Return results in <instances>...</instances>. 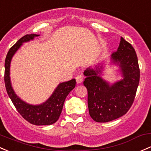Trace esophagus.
Instances as JSON below:
<instances>
[{
    "mask_svg": "<svg viewBox=\"0 0 151 151\" xmlns=\"http://www.w3.org/2000/svg\"><path fill=\"white\" fill-rule=\"evenodd\" d=\"M84 80V76L82 75V74H77V77H76V80H77V83H81V82H82V81Z\"/></svg>",
    "mask_w": 151,
    "mask_h": 151,
    "instance_id": "esophagus-1",
    "label": "esophagus"
}]
</instances>
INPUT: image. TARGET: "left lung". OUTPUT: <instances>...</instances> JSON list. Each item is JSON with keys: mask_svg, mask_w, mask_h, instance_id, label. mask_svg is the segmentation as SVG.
Instances as JSON below:
<instances>
[{"mask_svg": "<svg viewBox=\"0 0 151 151\" xmlns=\"http://www.w3.org/2000/svg\"><path fill=\"white\" fill-rule=\"evenodd\" d=\"M119 63L124 79L110 86L98 75L101 71L88 69L84 74V85L88 89L89 114L97 122H109L127 114L134 101L139 82L138 60L132 45L121 37L119 47L112 54Z\"/></svg>", "mask_w": 151, "mask_h": 151, "instance_id": "left-lung-1", "label": "left lung"}]
</instances>
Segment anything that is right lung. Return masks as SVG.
Wrapping results in <instances>:
<instances>
[{"mask_svg": "<svg viewBox=\"0 0 151 151\" xmlns=\"http://www.w3.org/2000/svg\"><path fill=\"white\" fill-rule=\"evenodd\" d=\"M37 36L39 35L35 34L26 35L20 38L9 50L5 61V86L16 109L25 120L35 125H50L55 123L59 118L65 99L69 93L75 88L76 80L73 79L68 82L61 83L46 102L39 106H32L22 101L14 93L9 77L10 63L13 55L23 42L32 40Z\"/></svg>", "mask_w": 151, "mask_h": 151, "instance_id": "add662e5", "label": "right lung"}]
</instances>
